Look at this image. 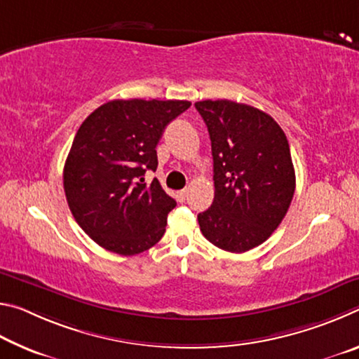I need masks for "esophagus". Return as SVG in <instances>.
Here are the masks:
<instances>
[{"label":"esophagus","instance_id":"34e87169","mask_svg":"<svg viewBox=\"0 0 359 359\" xmlns=\"http://www.w3.org/2000/svg\"><path fill=\"white\" fill-rule=\"evenodd\" d=\"M177 194H179V198L182 199V201H184V199L187 198V194H188V188H184V190H180Z\"/></svg>","mask_w":359,"mask_h":359}]
</instances>
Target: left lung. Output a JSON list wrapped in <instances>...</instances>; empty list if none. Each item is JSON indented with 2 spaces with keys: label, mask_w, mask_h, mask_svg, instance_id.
Wrapping results in <instances>:
<instances>
[{
  "label": "left lung",
  "mask_w": 359,
  "mask_h": 359,
  "mask_svg": "<svg viewBox=\"0 0 359 359\" xmlns=\"http://www.w3.org/2000/svg\"><path fill=\"white\" fill-rule=\"evenodd\" d=\"M208 126L215 196L198 215L204 238L222 250L242 253L274 233L294 194L290 145L277 121L229 100L194 102Z\"/></svg>",
  "instance_id": "8db88e82"
}]
</instances>
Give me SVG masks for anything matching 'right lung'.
<instances>
[{
  "instance_id": "right-lung-1",
  "label": "right lung",
  "mask_w": 359,
  "mask_h": 359,
  "mask_svg": "<svg viewBox=\"0 0 359 359\" xmlns=\"http://www.w3.org/2000/svg\"><path fill=\"white\" fill-rule=\"evenodd\" d=\"M191 106L179 100H114L83 120L63 169L66 201L85 233L109 252L133 257L166 231L174 199L156 179V144Z\"/></svg>"
}]
</instances>
